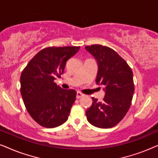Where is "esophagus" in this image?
Returning <instances> with one entry per match:
<instances>
[{"label": "esophagus", "instance_id": "34e87169", "mask_svg": "<svg viewBox=\"0 0 158 158\" xmlns=\"http://www.w3.org/2000/svg\"><path fill=\"white\" fill-rule=\"evenodd\" d=\"M84 95L82 94V93H81V92H79V91H77V94H76V98H81L82 96H83Z\"/></svg>", "mask_w": 158, "mask_h": 158}]
</instances>
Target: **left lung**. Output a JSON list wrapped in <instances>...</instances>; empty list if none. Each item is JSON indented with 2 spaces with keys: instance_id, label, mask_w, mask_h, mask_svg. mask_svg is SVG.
Instances as JSON below:
<instances>
[{
  "instance_id": "obj_1",
  "label": "left lung",
  "mask_w": 158,
  "mask_h": 158,
  "mask_svg": "<svg viewBox=\"0 0 158 158\" xmlns=\"http://www.w3.org/2000/svg\"><path fill=\"white\" fill-rule=\"evenodd\" d=\"M98 64L96 83L103 86V101L92 98L85 111L90 124L98 128H111L120 122L131 106L135 91L133 73L126 61L115 51L100 44L86 46Z\"/></svg>"
}]
</instances>
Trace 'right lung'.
<instances>
[{
	"label": "right lung",
	"mask_w": 158,
	"mask_h": 158,
	"mask_svg": "<svg viewBox=\"0 0 158 158\" xmlns=\"http://www.w3.org/2000/svg\"><path fill=\"white\" fill-rule=\"evenodd\" d=\"M80 47H47L29 62L21 75V94L30 116L47 128L68 120L76 91L62 89L54 81L63 74L68 60Z\"/></svg>",
	"instance_id": "1"
}]
</instances>
